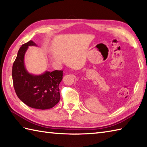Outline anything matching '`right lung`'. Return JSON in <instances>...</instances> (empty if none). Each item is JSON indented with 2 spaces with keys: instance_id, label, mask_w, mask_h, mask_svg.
I'll use <instances>...</instances> for the list:
<instances>
[{
  "instance_id": "1",
  "label": "right lung",
  "mask_w": 147,
  "mask_h": 147,
  "mask_svg": "<svg viewBox=\"0 0 147 147\" xmlns=\"http://www.w3.org/2000/svg\"><path fill=\"white\" fill-rule=\"evenodd\" d=\"M29 46H36L30 40L19 49L12 65L13 85L18 98L29 107L45 110L52 108L60 100L59 85L63 71H45L41 75H33L26 69L24 57Z\"/></svg>"
}]
</instances>
